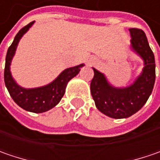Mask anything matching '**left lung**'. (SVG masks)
<instances>
[{"label":"left lung","mask_w":160,"mask_h":160,"mask_svg":"<svg viewBox=\"0 0 160 160\" xmlns=\"http://www.w3.org/2000/svg\"><path fill=\"white\" fill-rule=\"evenodd\" d=\"M132 50L143 58L142 73L132 85L116 88L110 85L105 76L93 68L91 93L97 108L112 118H126L143 107L152 92L155 83V58L145 33L139 28H130Z\"/></svg>","instance_id":"8db88e82"}]
</instances>
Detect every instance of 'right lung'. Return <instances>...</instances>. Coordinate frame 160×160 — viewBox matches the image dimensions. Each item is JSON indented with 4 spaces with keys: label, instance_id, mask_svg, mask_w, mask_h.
I'll list each match as a JSON object with an SVG mask.
<instances>
[{
    "label": "right lung",
    "instance_id": "add662e5",
    "mask_svg": "<svg viewBox=\"0 0 160 160\" xmlns=\"http://www.w3.org/2000/svg\"><path fill=\"white\" fill-rule=\"evenodd\" d=\"M34 22L29 23L19 30V32L16 34L13 42L8 49L4 68V82L11 98L19 107L30 112L42 113L55 107L60 102L61 98L64 95L68 82L77 76L83 64L65 69L52 83L42 87L25 89L18 85L11 77L9 65L15 54L16 49L20 38L32 27Z\"/></svg>",
    "mask_w": 160,
    "mask_h": 160
}]
</instances>
